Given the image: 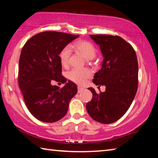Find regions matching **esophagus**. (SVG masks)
Here are the masks:
<instances>
[{
  "instance_id": "esophagus-1",
  "label": "esophagus",
  "mask_w": 158,
  "mask_h": 158,
  "mask_svg": "<svg viewBox=\"0 0 158 158\" xmlns=\"http://www.w3.org/2000/svg\"><path fill=\"white\" fill-rule=\"evenodd\" d=\"M84 90V88H81V87H80V86H78V93H81Z\"/></svg>"
}]
</instances>
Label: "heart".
<instances>
[{"mask_svg": "<svg viewBox=\"0 0 158 158\" xmlns=\"http://www.w3.org/2000/svg\"><path fill=\"white\" fill-rule=\"evenodd\" d=\"M73 47L79 52L86 60H91L95 56V47L91 42L86 40H80L73 44ZM70 49L68 46L63 47L59 53L60 62L63 67H67L69 63ZM91 77V72L87 68L73 69L68 73V77L71 81L78 84H84L86 80Z\"/></svg>", "mask_w": 158, "mask_h": 158, "instance_id": "heart-1", "label": "heart"}]
</instances>
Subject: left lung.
Listing matches in <instances>:
<instances>
[{
    "instance_id": "left-lung-1",
    "label": "left lung",
    "mask_w": 158,
    "mask_h": 158,
    "mask_svg": "<svg viewBox=\"0 0 158 158\" xmlns=\"http://www.w3.org/2000/svg\"><path fill=\"white\" fill-rule=\"evenodd\" d=\"M100 45L103 56L102 68L94 75L95 85H105L99 94L93 88L91 101L86 109L93 120L109 124L121 118L130 108L138 87V62L136 52L128 42L119 36L90 35Z\"/></svg>"
}]
</instances>
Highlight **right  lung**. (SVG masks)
Returning <instances> with one entry per match:
<instances>
[{"instance_id": "add662e5", "label": "right lung", "mask_w": 158, "mask_h": 158, "mask_svg": "<svg viewBox=\"0 0 158 158\" xmlns=\"http://www.w3.org/2000/svg\"><path fill=\"white\" fill-rule=\"evenodd\" d=\"M78 37L61 32H42L29 39L22 48L19 85L28 109L39 121H59L65 116L69 102L77 93V86L73 81H68L63 88L52 83L66 82L58 55Z\"/></svg>"}]
</instances>
